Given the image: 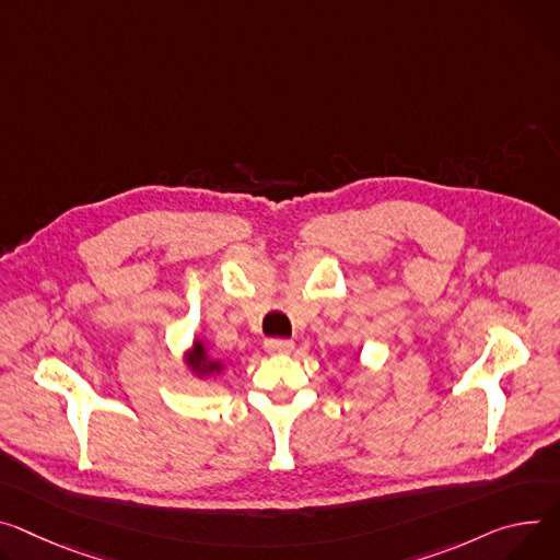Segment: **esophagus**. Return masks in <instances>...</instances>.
<instances>
[{
	"instance_id": "34e87169",
	"label": "esophagus",
	"mask_w": 560,
	"mask_h": 560,
	"mask_svg": "<svg viewBox=\"0 0 560 560\" xmlns=\"http://www.w3.org/2000/svg\"><path fill=\"white\" fill-rule=\"evenodd\" d=\"M294 348V343L290 341V339H268L266 341V350L270 352V354H285V352H290Z\"/></svg>"
}]
</instances>
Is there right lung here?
Here are the masks:
<instances>
[{"label": "right lung", "mask_w": 560, "mask_h": 560, "mask_svg": "<svg viewBox=\"0 0 560 560\" xmlns=\"http://www.w3.org/2000/svg\"><path fill=\"white\" fill-rule=\"evenodd\" d=\"M187 364H189L198 375L221 371V364H219V362H210V360H208L206 348H202V343H200V341H196V343H194V350L189 352Z\"/></svg>", "instance_id": "add662e5"}]
</instances>
